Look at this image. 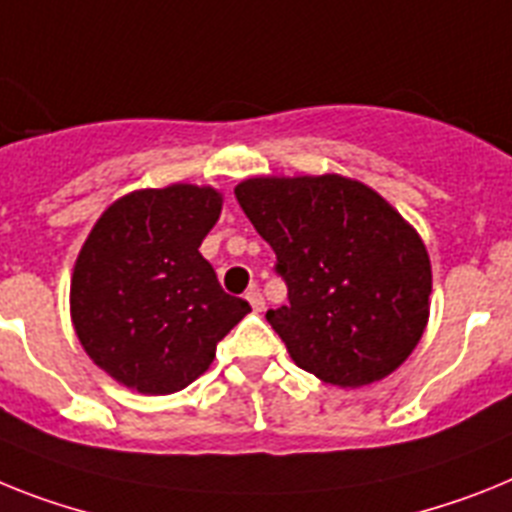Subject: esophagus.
<instances>
[{"label":"esophagus","instance_id":"obj_1","mask_svg":"<svg viewBox=\"0 0 512 512\" xmlns=\"http://www.w3.org/2000/svg\"><path fill=\"white\" fill-rule=\"evenodd\" d=\"M247 302L252 304V309H255V312H263V309H265V299H263V294H260V289H257V286H249Z\"/></svg>","mask_w":512,"mask_h":512}]
</instances>
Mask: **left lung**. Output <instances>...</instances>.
Returning a JSON list of instances; mask_svg holds the SVG:
<instances>
[{"instance_id": "left-lung-1", "label": "left lung", "mask_w": 512, "mask_h": 512, "mask_svg": "<svg viewBox=\"0 0 512 512\" xmlns=\"http://www.w3.org/2000/svg\"><path fill=\"white\" fill-rule=\"evenodd\" d=\"M234 195L289 286V304L265 317L296 367L362 388L409 359L429 320L432 265L385 197L341 174L252 176Z\"/></svg>"}]
</instances>
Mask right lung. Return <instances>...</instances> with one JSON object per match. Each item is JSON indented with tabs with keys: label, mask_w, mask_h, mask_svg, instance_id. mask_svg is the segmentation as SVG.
<instances>
[{
	"label": "right lung",
	"mask_w": 512,
	"mask_h": 512,
	"mask_svg": "<svg viewBox=\"0 0 512 512\" xmlns=\"http://www.w3.org/2000/svg\"><path fill=\"white\" fill-rule=\"evenodd\" d=\"M221 208L218 190L179 182L119 197L90 229L72 270V325L93 364L124 388H187L249 312L200 255Z\"/></svg>",
	"instance_id": "right-lung-1"
}]
</instances>
